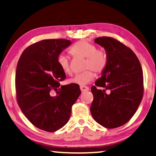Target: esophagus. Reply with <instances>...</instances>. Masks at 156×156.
Wrapping results in <instances>:
<instances>
[{"label":"esophagus","instance_id":"obj_1","mask_svg":"<svg viewBox=\"0 0 156 156\" xmlns=\"http://www.w3.org/2000/svg\"><path fill=\"white\" fill-rule=\"evenodd\" d=\"M80 90L82 91V92H84V91H88L89 90V88L87 86H80Z\"/></svg>","mask_w":156,"mask_h":156}]
</instances>
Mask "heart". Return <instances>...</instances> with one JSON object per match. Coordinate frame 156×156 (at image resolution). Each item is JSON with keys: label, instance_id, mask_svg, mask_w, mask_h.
Returning <instances> with one entry per match:
<instances>
[{"label": "heart", "instance_id": "1", "mask_svg": "<svg viewBox=\"0 0 156 156\" xmlns=\"http://www.w3.org/2000/svg\"><path fill=\"white\" fill-rule=\"evenodd\" d=\"M70 53L75 56L86 58L84 68L88 69L70 78V83L84 86L92 81L94 78L93 71L101 73L105 69L108 63L107 55L104 51L97 50V48L92 43L81 41L76 43L70 49ZM58 63L62 70L66 74L71 73L68 57L64 54L58 58Z\"/></svg>", "mask_w": 156, "mask_h": 156}]
</instances>
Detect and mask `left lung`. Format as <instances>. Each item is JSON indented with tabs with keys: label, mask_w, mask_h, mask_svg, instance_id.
<instances>
[{
	"label": "left lung",
	"mask_w": 156,
	"mask_h": 156,
	"mask_svg": "<svg viewBox=\"0 0 156 156\" xmlns=\"http://www.w3.org/2000/svg\"><path fill=\"white\" fill-rule=\"evenodd\" d=\"M94 42L104 48L108 63L95 86L91 87V115L103 127H120L133 117L142 100V68L136 54L120 41L100 37ZM97 87L104 89L100 90Z\"/></svg>",
	"instance_id": "8db88e82"
}]
</instances>
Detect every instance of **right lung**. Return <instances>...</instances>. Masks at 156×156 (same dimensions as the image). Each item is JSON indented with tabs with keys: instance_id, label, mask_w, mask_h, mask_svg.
Listing matches in <instances>:
<instances>
[{
	"instance_id": "right-lung-1",
	"label": "right lung",
	"mask_w": 156,
	"mask_h": 156,
	"mask_svg": "<svg viewBox=\"0 0 156 156\" xmlns=\"http://www.w3.org/2000/svg\"><path fill=\"white\" fill-rule=\"evenodd\" d=\"M70 44L66 39L39 41L23 52L17 64L18 105L31 123L48 132L56 131L68 123L73 105L81 93L76 84L59 88V81L65 79L66 73L58 58Z\"/></svg>"
}]
</instances>
